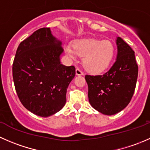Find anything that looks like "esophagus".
Listing matches in <instances>:
<instances>
[{"mask_svg": "<svg viewBox=\"0 0 150 150\" xmlns=\"http://www.w3.org/2000/svg\"><path fill=\"white\" fill-rule=\"evenodd\" d=\"M75 73H76L77 75H84L83 72L81 69H78V68H77L76 70H75Z\"/></svg>", "mask_w": 150, "mask_h": 150, "instance_id": "1", "label": "esophagus"}]
</instances>
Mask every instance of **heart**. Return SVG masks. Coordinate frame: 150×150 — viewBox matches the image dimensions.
<instances>
[{"label":"heart","mask_w":150,"mask_h":150,"mask_svg":"<svg viewBox=\"0 0 150 150\" xmlns=\"http://www.w3.org/2000/svg\"><path fill=\"white\" fill-rule=\"evenodd\" d=\"M67 54L72 58L78 55L83 57L85 69L91 73H99L110 65L115 54V46L109 40L84 39L76 40L73 47L67 45Z\"/></svg>","instance_id":"1"}]
</instances>
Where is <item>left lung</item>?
I'll list each match as a JSON object with an SVG mask.
<instances>
[{
    "instance_id": "left-lung-1",
    "label": "left lung",
    "mask_w": 150,
    "mask_h": 150,
    "mask_svg": "<svg viewBox=\"0 0 150 150\" xmlns=\"http://www.w3.org/2000/svg\"><path fill=\"white\" fill-rule=\"evenodd\" d=\"M117 53L115 62L106 73L88 75L89 103L106 115L122 111L129 104L137 84L138 65L134 51L120 37L116 39Z\"/></svg>"
}]
</instances>
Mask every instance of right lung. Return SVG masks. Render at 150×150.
<instances>
[{
    "instance_id": "right-lung-1",
    "label": "right lung",
    "mask_w": 150,
    "mask_h": 150,
    "mask_svg": "<svg viewBox=\"0 0 150 150\" xmlns=\"http://www.w3.org/2000/svg\"><path fill=\"white\" fill-rule=\"evenodd\" d=\"M63 51L48 28L34 32L18 46L12 67L15 89L24 107L36 115L49 117L66 103L75 68L61 64Z\"/></svg>"
}]
</instances>
